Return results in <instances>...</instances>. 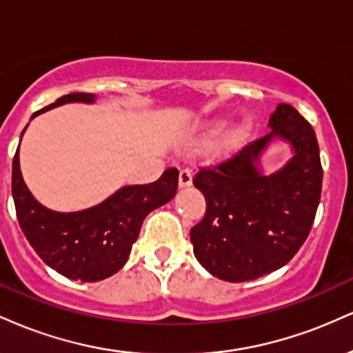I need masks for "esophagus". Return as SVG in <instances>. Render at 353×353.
Returning <instances> with one entry per match:
<instances>
[{
    "label": "esophagus",
    "instance_id": "1",
    "mask_svg": "<svg viewBox=\"0 0 353 353\" xmlns=\"http://www.w3.org/2000/svg\"><path fill=\"white\" fill-rule=\"evenodd\" d=\"M190 184H192V171H189V169H181L179 188H189Z\"/></svg>",
    "mask_w": 353,
    "mask_h": 353
}]
</instances>
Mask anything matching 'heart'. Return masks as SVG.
Masks as SVG:
<instances>
[{
  "label": "heart",
  "mask_w": 353,
  "mask_h": 353,
  "mask_svg": "<svg viewBox=\"0 0 353 353\" xmlns=\"http://www.w3.org/2000/svg\"><path fill=\"white\" fill-rule=\"evenodd\" d=\"M225 124V119L224 117H217V119L210 121V123L205 125V136H212L216 134L219 129L224 128ZM252 121L247 117V119H242L241 123H237L236 125H232V128L229 129L228 132H225L224 137H222L221 141V152L222 154H228V152H232L236 151L239 145H242L245 143L247 139H249L250 134H252Z\"/></svg>",
  "instance_id": "b5f03b06"
}]
</instances>
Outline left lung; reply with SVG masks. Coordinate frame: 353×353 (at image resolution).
<instances>
[{
    "instance_id": "1",
    "label": "left lung",
    "mask_w": 353,
    "mask_h": 353,
    "mask_svg": "<svg viewBox=\"0 0 353 353\" xmlns=\"http://www.w3.org/2000/svg\"><path fill=\"white\" fill-rule=\"evenodd\" d=\"M269 128L267 136L194 177L208 204L190 229L194 255L222 281H254L281 269L314 224L323 176L314 129L290 104H279ZM274 139L289 142L294 156L279 172L262 174L258 159Z\"/></svg>"
}]
</instances>
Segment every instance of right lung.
I'll list each match as a JSON object with an SVG mask.
<instances>
[{"instance_id": "right-lung-1", "label": "right lung", "mask_w": 353, "mask_h": 353, "mask_svg": "<svg viewBox=\"0 0 353 353\" xmlns=\"http://www.w3.org/2000/svg\"><path fill=\"white\" fill-rule=\"evenodd\" d=\"M94 101V94L72 92L34 112L31 119L61 104H91ZM24 131L26 128L21 136ZM177 181L179 171L171 168L156 182L125 185L94 208L56 212L39 204L24 184L18 148L11 189L19 228L44 264L72 281L98 282L111 277L125 264L145 216L176 196Z\"/></svg>"}]
</instances>
